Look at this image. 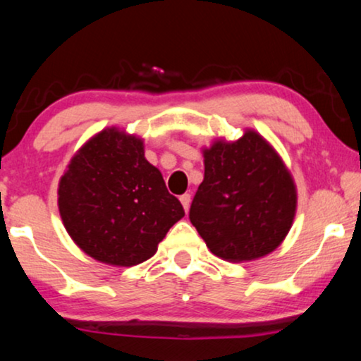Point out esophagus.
Returning a JSON list of instances; mask_svg holds the SVG:
<instances>
[{
  "instance_id": "obj_1",
  "label": "esophagus",
  "mask_w": 361,
  "mask_h": 361,
  "mask_svg": "<svg viewBox=\"0 0 361 361\" xmlns=\"http://www.w3.org/2000/svg\"><path fill=\"white\" fill-rule=\"evenodd\" d=\"M179 200H180L182 207H184V210H185V212H189V207H190V194H184V195H180V197H179Z\"/></svg>"
}]
</instances>
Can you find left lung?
<instances>
[{
    "instance_id": "obj_1",
    "label": "left lung",
    "mask_w": 361,
    "mask_h": 361,
    "mask_svg": "<svg viewBox=\"0 0 361 361\" xmlns=\"http://www.w3.org/2000/svg\"><path fill=\"white\" fill-rule=\"evenodd\" d=\"M205 174L189 219L212 253L226 261H251L286 238L298 194L289 171L258 133L216 141L204 151Z\"/></svg>"
}]
</instances>
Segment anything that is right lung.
Segmentation results:
<instances>
[{
    "label": "right lung",
    "mask_w": 361,
    "mask_h": 361,
    "mask_svg": "<svg viewBox=\"0 0 361 361\" xmlns=\"http://www.w3.org/2000/svg\"><path fill=\"white\" fill-rule=\"evenodd\" d=\"M59 212L72 240L88 256L135 266L156 253L184 216L140 137L110 128L72 157L59 182Z\"/></svg>",
    "instance_id": "right-lung-1"
}]
</instances>
